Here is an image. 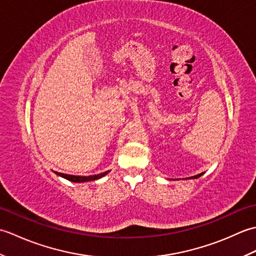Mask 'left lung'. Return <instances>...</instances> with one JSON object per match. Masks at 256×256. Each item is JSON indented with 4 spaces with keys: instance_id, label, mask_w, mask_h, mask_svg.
Listing matches in <instances>:
<instances>
[{
    "instance_id": "obj_1",
    "label": "left lung",
    "mask_w": 256,
    "mask_h": 256,
    "mask_svg": "<svg viewBox=\"0 0 256 256\" xmlns=\"http://www.w3.org/2000/svg\"><path fill=\"white\" fill-rule=\"evenodd\" d=\"M201 175H204V172H201V174H198V175H196V176H192V177H188V179H194V178H199Z\"/></svg>"
}]
</instances>
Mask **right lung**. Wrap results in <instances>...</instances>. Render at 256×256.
Segmentation results:
<instances>
[{"mask_svg":"<svg viewBox=\"0 0 256 256\" xmlns=\"http://www.w3.org/2000/svg\"><path fill=\"white\" fill-rule=\"evenodd\" d=\"M110 172H101V174H98V175H91V176H74V175H67V174H62V172H55L58 176L64 177L68 179L70 182H91V180H96V179H100L103 176H106V174Z\"/></svg>","mask_w":256,"mask_h":256,"instance_id":"add662e5","label":"right lung"}]
</instances>
